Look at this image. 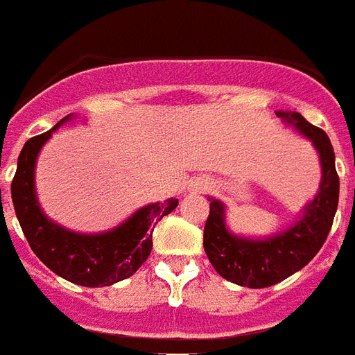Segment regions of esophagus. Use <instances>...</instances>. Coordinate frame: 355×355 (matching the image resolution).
Listing matches in <instances>:
<instances>
[{
  "mask_svg": "<svg viewBox=\"0 0 355 355\" xmlns=\"http://www.w3.org/2000/svg\"><path fill=\"white\" fill-rule=\"evenodd\" d=\"M207 188H208L207 180H197V182L191 184V188L189 189H193V191H205Z\"/></svg>",
  "mask_w": 355,
  "mask_h": 355,
  "instance_id": "obj_1",
  "label": "esophagus"
}]
</instances>
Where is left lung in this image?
Here are the masks:
<instances>
[{"label": "left lung", "mask_w": 355, "mask_h": 355, "mask_svg": "<svg viewBox=\"0 0 355 355\" xmlns=\"http://www.w3.org/2000/svg\"><path fill=\"white\" fill-rule=\"evenodd\" d=\"M275 115L311 139L320 158V188L294 225L268 238H245L229 231L225 205L210 197V214L202 236L208 261L223 279L248 288L272 286L309 264L326 242L339 205V175L326 132L296 112H275Z\"/></svg>", "instance_id": "1"}]
</instances>
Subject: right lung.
<instances>
[{"mask_svg": "<svg viewBox=\"0 0 355 355\" xmlns=\"http://www.w3.org/2000/svg\"><path fill=\"white\" fill-rule=\"evenodd\" d=\"M72 117L67 115L51 130L26 141L18 156L10 196L24 236L53 274L81 286H107L134 275L147 261L154 227L178 207V199L147 205L119 227L98 234L69 231L46 218L35 193V164L42 145Z\"/></svg>", "mask_w": 355, "mask_h": 355, "instance_id": "1", "label": "right lung"}]
</instances>
